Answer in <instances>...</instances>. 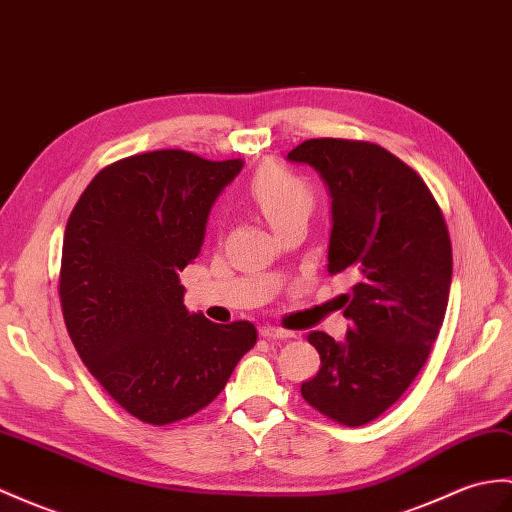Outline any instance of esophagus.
<instances>
[{
	"label": "esophagus",
	"mask_w": 512,
	"mask_h": 512,
	"mask_svg": "<svg viewBox=\"0 0 512 512\" xmlns=\"http://www.w3.org/2000/svg\"><path fill=\"white\" fill-rule=\"evenodd\" d=\"M261 338H268V340H290L294 338V331H288V329H281V327H261L259 329Z\"/></svg>",
	"instance_id": "obj_1"
}]
</instances>
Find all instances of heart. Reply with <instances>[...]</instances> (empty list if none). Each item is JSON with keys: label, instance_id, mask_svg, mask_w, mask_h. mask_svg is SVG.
<instances>
[{"label": "heart", "instance_id": "obj_1", "mask_svg": "<svg viewBox=\"0 0 512 512\" xmlns=\"http://www.w3.org/2000/svg\"><path fill=\"white\" fill-rule=\"evenodd\" d=\"M246 196L275 231L294 218L310 216L314 202L310 185L277 163L261 165L248 183Z\"/></svg>", "mask_w": 512, "mask_h": 512}]
</instances>
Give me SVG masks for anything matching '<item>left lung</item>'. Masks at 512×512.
<instances>
[{
  "instance_id": "left-lung-1",
  "label": "left lung",
  "mask_w": 512,
  "mask_h": 512,
  "mask_svg": "<svg viewBox=\"0 0 512 512\" xmlns=\"http://www.w3.org/2000/svg\"><path fill=\"white\" fill-rule=\"evenodd\" d=\"M288 159L312 165L325 181L327 272L355 281L340 296L347 338L307 336L320 371L301 395L325 417L358 427L386 412L430 355L449 299V231L423 178L382 146L307 139Z\"/></svg>"
}]
</instances>
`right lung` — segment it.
I'll return each mask as SVG.
<instances>
[{"instance_id":"right-lung-1","label":"right lung","mask_w":512,"mask_h":512,"mask_svg":"<svg viewBox=\"0 0 512 512\" xmlns=\"http://www.w3.org/2000/svg\"><path fill=\"white\" fill-rule=\"evenodd\" d=\"M242 165L185 150L135 154L95 174L67 220L58 294L69 338L102 388L144 423L209 406L257 342L248 320L189 314L178 279Z\"/></svg>"}]
</instances>
